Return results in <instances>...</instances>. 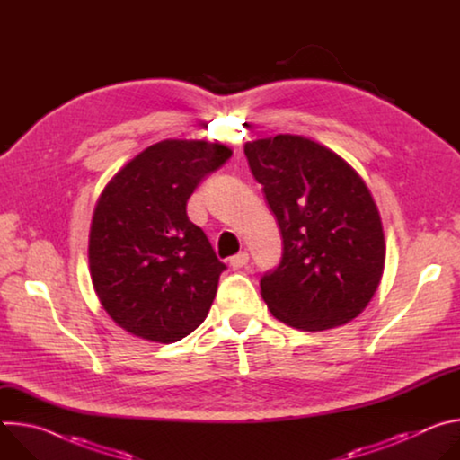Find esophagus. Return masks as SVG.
Instances as JSON below:
<instances>
[{"instance_id": "34e87169", "label": "esophagus", "mask_w": 460, "mask_h": 460, "mask_svg": "<svg viewBox=\"0 0 460 460\" xmlns=\"http://www.w3.org/2000/svg\"><path fill=\"white\" fill-rule=\"evenodd\" d=\"M247 261H249V254H247L245 251H242V252L234 254V256L229 260V264H231L233 270H242L243 266H247Z\"/></svg>"}]
</instances>
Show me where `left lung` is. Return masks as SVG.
Segmentation results:
<instances>
[{"label": "left lung", "mask_w": 460, "mask_h": 460, "mask_svg": "<svg viewBox=\"0 0 460 460\" xmlns=\"http://www.w3.org/2000/svg\"><path fill=\"white\" fill-rule=\"evenodd\" d=\"M243 153L284 240L279 268L260 280L261 298L302 332L351 322L373 298L385 261L366 181L337 153L298 135L247 142Z\"/></svg>", "instance_id": "1"}]
</instances>
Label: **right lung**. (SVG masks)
<instances>
[{"label": "right lung", "instance_id": "1", "mask_svg": "<svg viewBox=\"0 0 460 460\" xmlns=\"http://www.w3.org/2000/svg\"><path fill=\"white\" fill-rule=\"evenodd\" d=\"M233 151L206 140H164L105 185L89 233V270L107 314L127 333L160 344L199 327L226 266L187 200Z\"/></svg>", "mask_w": 460, "mask_h": 460}]
</instances>
